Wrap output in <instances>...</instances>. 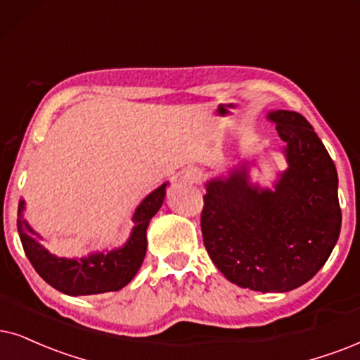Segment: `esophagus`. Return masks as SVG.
<instances>
[{
	"mask_svg": "<svg viewBox=\"0 0 360 360\" xmlns=\"http://www.w3.org/2000/svg\"><path fill=\"white\" fill-rule=\"evenodd\" d=\"M184 179L188 183H199L202 179V172L199 169H188L184 174Z\"/></svg>",
	"mask_w": 360,
	"mask_h": 360,
	"instance_id": "34e87169",
	"label": "esophagus"
}]
</instances>
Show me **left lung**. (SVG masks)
Wrapping results in <instances>:
<instances>
[{"label": "left lung", "instance_id": "1", "mask_svg": "<svg viewBox=\"0 0 360 360\" xmlns=\"http://www.w3.org/2000/svg\"><path fill=\"white\" fill-rule=\"evenodd\" d=\"M289 167L274 191L259 189L240 166L207 183L201 212L206 251L227 281L261 292L306 284L339 239L338 171L319 136L295 111L269 112Z\"/></svg>", "mask_w": 360, "mask_h": 360}]
</instances>
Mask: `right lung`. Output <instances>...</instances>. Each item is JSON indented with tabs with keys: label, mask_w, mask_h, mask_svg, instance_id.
<instances>
[{
	"label": "right lung",
	"mask_w": 360,
	"mask_h": 360,
	"mask_svg": "<svg viewBox=\"0 0 360 360\" xmlns=\"http://www.w3.org/2000/svg\"><path fill=\"white\" fill-rule=\"evenodd\" d=\"M166 195V184L153 191L136 209L134 229L127 243L121 249L106 254H91L88 257L70 259L58 257L39 244L41 236L31 229L22 219L25 202L18 207V233L30 262L34 271L59 292L68 295H93L115 292L131 282L139 271L146 256V229L149 221L162 206Z\"/></svg>",
	"instance_id": "1"
}]
</instances>
